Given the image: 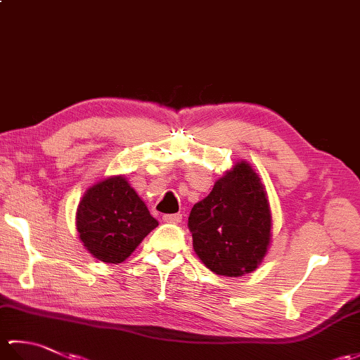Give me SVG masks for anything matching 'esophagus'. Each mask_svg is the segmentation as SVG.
I'll return each instance as SVG.
<instances>
[{"label":"esophagus","instance_id":"obj_1","mask_svg":"<svg viewBox=\"0 0 360 360\" xmlns=\"http://www.w3.org/2000/svg\"><path fill=\"white\" fill-rule=\"evenodd\" d=\"M162 219L165 223H173V224H179L182 221V215L181 213H170V215H164Z\"/></svg>","mask_w":360,"mask_h":360}]
</instances>
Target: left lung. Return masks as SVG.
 <instances>
[{
	"label": "left lung",
	"mask_w": 360,
	"mask_h": 360,
	"mask_svg": "<svg viewBox=\"0 0 360 360\" xmlns=\"http://www.w3.org/2000/svg\"><path fill=\"white\" fill-rule=\"evenodd\" d=\"M193 250L207 269L241 277L262 264L272 240L266 187L246 160L236 162L193 205L188 217Z\"/></svg>",
	"instance_id": "obj_1"
}]
</instances>
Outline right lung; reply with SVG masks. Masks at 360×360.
<instances>
[{"mask_svg": "<svg viewBox=\"0 0 360 360\" xmlns=\"http://www.w3.org/2000/svg\"><path fill=\"white\" fill-rule=\"evenodd\" d=\"M158 224L124 174L91 186L75 213L83 246L94 258L111 264L125 262Z\"/></svg>", "mask_w": 360, "mask_h": 360, "instance_id": "add662e5", "label": "right lung"}]
</instances>
